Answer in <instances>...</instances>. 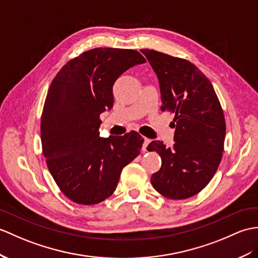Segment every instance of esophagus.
I'll return each instance as SVG.
<instances>
[{
  "mask_svg": "<svg viewBox=\"0 0 258 258\" xmlns=\"http://www.w3.org/2000/svg\"><path fill=\"white\" fill-rule=\"evenodd\" d=\"M149 143H151V140L145 139V137H144L143 146H142V151H143V152H147V146H148V144H149Z\"/></svg>",
  "mask_w": 258,
  "mask_h": 258,
  "instance_id": "esophagus-1",
  "label": "esophagus"
}]
</instances>
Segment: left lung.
<instances>
[{"label": "left lung", "instance_id": "8db88e82", "mask_svg": "<svg viewBox=\"0 0 258 258\" xmlns=\"http://www.w3.org/2000/svg\"><path fill=\"white\" fill-rule=\"evenodd\" d=\"M141 51L158 77L160 109L175 115L172 124L176 127L172 146L153 141L147 147L161 158L160 169L153 173L151 182L168 199H188L210 182L222 158V106L210 80L194 63L156 50Z\"/></svg>", "mask_w": 258, "mask_h": 258}]
</instances>
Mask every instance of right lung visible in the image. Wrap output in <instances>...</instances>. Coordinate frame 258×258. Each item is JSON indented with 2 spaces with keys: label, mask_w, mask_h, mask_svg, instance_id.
Returning a JSON list of instances; mask_svg holds the SVG:
<instances>
[{
  "label": "right lung",
  "mask_w": 258,
  "mask_h": 258,
  "mask_svg": "<svg viewBox=\"0 0 258 258\" xmlns=\"http://www.w3.org/2000/svg\"><path fill=\"white\" fill-rule=\"evenodd\" d=\"M139 51L94 48L71 59L53 78L40 117L46 164L61 192L78 205H97L116 189L122 169L141 154L142 136L99 135L100 114L111 110L113 86Z\"/></svg>",
  "instance_id": "obj_1"
}]
</instances>
